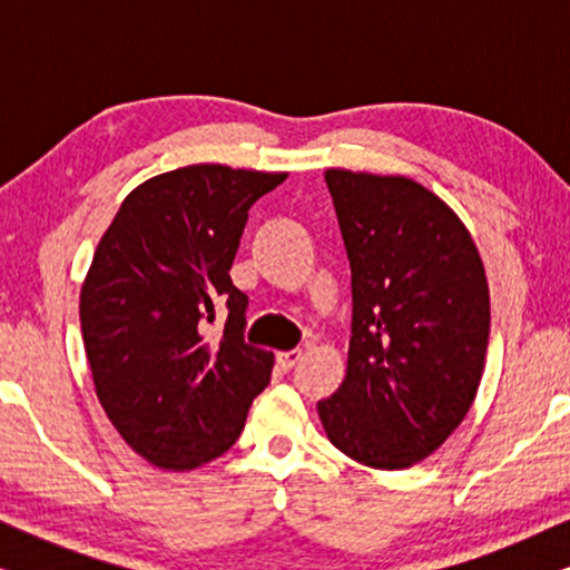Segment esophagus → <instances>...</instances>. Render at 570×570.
Here are the masks:
<instances>
[{"label":"esophagus","instance_id":"obj_1","mask_svg":"<svg viewBox=\"0 0 570 570\" xmlns=\"http://www.w3.org/2000/svg\"><path fill=\"white\" fill-rule=\"evenodd\" d=\"M301 357H303V350H287V353H277V365L283 371H291Z\"/></svg>","mask_w":570,"mask_h":570}]
</instances>
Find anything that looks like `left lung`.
<instances>
[{
    "mask_svg": "<svg viewBox=\"0 0 570 570\" xmlns=\"http://www.w3.org/2000/svg\"><path fill=\"white\" fill-rule=\"evenodd\" d=\"M353 337L337 392L316 404L334 446L407 470L456 431L485 371L490 291L480 252L441 197L407 176L330 168Z\"/></svg>",
    "mask_w": 570,
    "mask_h": 570,
    "instance_id": "1",
    "label": "left lung"
}]
</instances>
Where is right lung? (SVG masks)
Returning a JSON list of instances; mask_svg holds the SVG:
<instances>
[{"mask_svg": "<svg viewBox=\"0 0 570 570\" xmlns=\"http://www.w3.org/2000/svg\"><path fill=\"white\" fill-rule=\"evenodd\" d=\"M287 174L197 163L147 178L100 236L80 291L98 402L124 441L163 470H197L244 431L275 355L244 342L248 298L230 267L248 209ZM224 337H204L214 306Z\"/></svg>", "mask_w": 570, "mask_h": 570, "instance_id": "right-lung-1", "label": "right lung"}]
</instances>
